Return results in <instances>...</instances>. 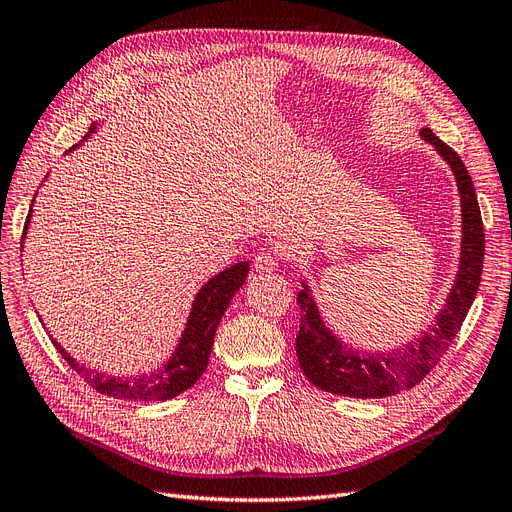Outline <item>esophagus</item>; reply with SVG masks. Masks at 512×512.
Segmentation results:
<instances>
[{
  "label": "esophagus",
  "instance_id": "34e87169",
  "mask_svg": "<svg viewBox=\"0 0 512 512\" xmlns=\"http://www.w3.org/2000/svg\"><path fill=\"white\" fill-rule=\"evenodd\" d=\"M277 267V256L273 252L262 250L254 256V269L256 273H271Z\"/></svg>",
  "mask_w": 512,
  "mask_h": 512
}]
</instances>
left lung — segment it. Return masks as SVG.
I'll list each match as a JSON object with an SVG mask.
<instances>
[{"label": "left lung", "mask_w": 512, "mask_h": 512, "mask_svg": "<svg viewBox=\"0 0 512 512\" xmlns=\"http://www.w3.org/2000/svg\"><path fill=\"white\" fill-rule=\"evenodd\" d=\"M421 136L451 164L459 185L463 241L461 267L455 286L448 294L444 309L436 316V324L423 337H418L416 342L395 352H359L346 348L324 327L307 288L301 290L297 294V303L301 307V327L297 344H294L297 346V359L307 380L327 393L371 399L412 389L440 363L444 352L457 337L476 297L480 273H483L485 230L472 177L466 164L457 156V151L440 141L429 128H423Z\"/></svg>", "instance_id": "1"}]
</instances>
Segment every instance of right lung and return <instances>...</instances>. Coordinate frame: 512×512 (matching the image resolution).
I'll return each instance as SVG.
<instances>
[{"mask_svg":"<svg viewBox=\"0 0 512 512\" xmlns=\"http://www.w3.org/2000/svg\"><path fill=\"white\" fill-rule=\"evenodd\" d=\"M94 130V128H91ZM29 218H32V209H29L27 222L23 228V237L27 232ZM21 237V239H23ZM23 247V241H21ZM247 271H250V262H237L215 277L198 290L196 301L192 305L190 320L185 324V331L181 342L164 367L151 371V374L132 376V378H119V376H106L96 369H89L85 365L76 363L72 356L61 348L55 339L51 342L64 356L68 365L79 374L91 389H96L102 395L117 397V399H134V401H166L188 391L196 380L205 374L209 365V354L213 348V337L218 331V324L226 312L230 299L235 292L243 286Z\"/></svg>","mask_w":512,"mask_h":512,"instance_id":"1","label":"right lung"}]
</instances>
